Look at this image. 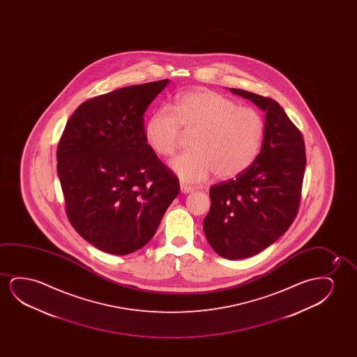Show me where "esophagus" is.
Here are the masks:
<instances>
[{"mask_svg": "<svg viewBox=\"0 0 357 357\" xmlns=\"http://www.w3.org/2000/svg\"><path fill=\"white\" fill-rule=\"evenodd\" d=\"M181 191L183 194H189V192L195 191V188H194V186L188 185V184H184V183H181Z\"/></svg>", "mask_w": 357, "mask_h": 357, "instance_id": "34e87169", "label": "esophagus"}]
</instances>
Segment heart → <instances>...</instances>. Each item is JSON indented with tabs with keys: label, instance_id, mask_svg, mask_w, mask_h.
Returning a JSON list of instances; mask_svg holds the SVG:
<instances>
[{
	"label": "heart",
	"instance_id": "b5f03b06",
	"mask_svg": "<svg viewBox=\"0 0 357 357\" xmlns=\"http://www.w3.org/2000/svg\"><path fill=\"white\" fill-rule=\"evenodd\" d=\"M181 128L195 130L191 151L169 162L181 179L200 183L215 172L220 179H230L246 171L259 155L264 137V119L251 107H243L212 90L181 93L171 107L162 106L151 113L145 137L160 156H171L179 146Z\"/></svg>",
	"mask_w": 357,
	"mask_h": 357
}]
</instances>
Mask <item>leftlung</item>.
<instances>
[{
	"instance_id": "8db88e82",
	"label": "left lung",
	"mask_w": 357,
	"mask_h": 357,
	"mask_svg": "<svg viewBox=\"0 0 357 357\" xmlns=\"http://www.w3.org/2000/svg\"><path fill=\"white\" fill-rule=\"evenodd\" d=\"M266 112L264 144L254 163L235 179L211 186L204 231L228 259H246L273 244L298 215L306 153L303 134L273 98L240 89Z\"/></svg>"
}]
</instances>
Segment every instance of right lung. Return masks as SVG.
Instances as JSON below:
<instances>
[{"instance_id": "1", "label": "right lung", "mask_w": 357, "mask_h": 357, "mask_svg": "<svg viewBox=\"0 0 357 357\" xmlns=\"http://www.w3.org/2000/svg\"><path fill=\"white\" fill-rule=\"evenodd\" d=\"M168 79L132 85L82 103L57 147L66 213L80 236L112 255L152 239L181 191L145 137L144 113Z\"/></svg>"}]
</instances>
